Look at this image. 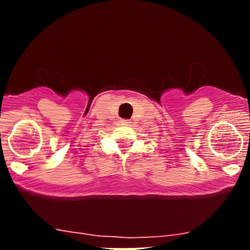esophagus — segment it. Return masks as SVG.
<instances>
[{"label": "esophagus", "mask_w": 250, "mask_h": 250, "mask_svg": "<svg viewBox=\"0 0 250 250\" xmlns=\"http://www.w3.org/2000/svg\"><path fill=\"white\" fill-rule=\"evenodd\" d=\"M121 123H122V125H130V121H129V120H121Z\"/></svg>", "instance_id": "esophagus-1"}]
</instances>
